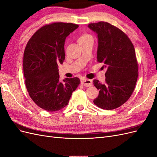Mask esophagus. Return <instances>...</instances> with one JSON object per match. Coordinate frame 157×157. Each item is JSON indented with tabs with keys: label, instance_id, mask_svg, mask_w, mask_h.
I'll list each match as a JSON object with an SVG mask.
<instances>
[{
	"label": "esophagus",
	"instance_id": "obj_1",
	"mask_svg": "<svg viewBox=\"0 0 157 157\" xmlns=\"http://www.w3.org/2000/svg\"><path fill=\"white\" fill-rule=\"evenodd\" d=\"M81 84L84 86H90L92 85V81L89 79H83L81 80Z\"/></svg>",
	"mask_w": 157,
	"mask_h": 157
}]
</instances>
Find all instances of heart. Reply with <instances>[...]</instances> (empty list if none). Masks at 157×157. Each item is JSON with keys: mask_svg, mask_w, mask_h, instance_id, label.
Segmentation results:
<instances>
[{"mask_svg": "<svg viewBox=\"0 0 157 157\" xmlns=\"http://www.w3.org/2000/svg\"><path fill=\"white\" fill-rule=\"evenodd\" d=\"M87 37H91V36L88 35H84L81 37H80V39H82V38H87Z\"/></svg>", "mask_w": 157, "mask_h": 157, "instance_id": "heart-1", "label": "heart"}]
</instances>
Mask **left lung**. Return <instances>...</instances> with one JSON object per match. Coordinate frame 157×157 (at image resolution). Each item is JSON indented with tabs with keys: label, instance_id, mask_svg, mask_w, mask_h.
<instances>
[{
	"label": "left lung",
	"instance_id": "obj_1",
	"mask_svg": "<svg viewBox=\"0 0 157 157\" xmlns=\"http://www.w3.org/2000/svg\"><path fill=\"white\" fill-rule=\"evenodd\" d=\"M88 27L98 35V61L107 68L105 84L94 80L99 90L94 103L111 110L126 102L134 90L138 76L135 49L125 33L110 23L99 21L90 23Z\"/></svg>",
	"mask_w": 157,
	"mask_h": 157
}]
</instances>
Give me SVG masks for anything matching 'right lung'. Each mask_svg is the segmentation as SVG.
I'll return each instance as SVG.
<instances>
[{
  "label": "right lung",
  "instance_id": "right-lung-1",
  "mask_svg": "<svg viewBox=\"0 0 157 157\" xmlns=\"http://www.w3.org/2000/svg\"><path fill=\"white\" fill-rule=\"evenodd\" d=\"M78 25L56 22L39 29L28 41L23 54V74L29 96L46 111H59L68 105L78 78L59 80L58 65L65 59V39Z\"/></svg>",
  "mask_w": 157,
  "mask_h": 157
}]
</instances>
